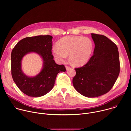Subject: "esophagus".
<instances>
[{"mask_svg": "<svg viewBox=\"0 0 131 131\" xmlns=\"http://www.w3.org/2000/svg\"><path fill=\"white\" fill-rule=\"evenodd\" d=\"M70 68V67H69V66H66V70H68V69H69Z\"/></svg>", "mask_w": 131, "mask_h": 131, "instance_id": "obj_1", "label": "esophagus"}]
</instances>
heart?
Here are the masks:
<instances>
[{"mask_svg":"<svg viewBox=\"0 0 131 131\" xmlns=\"http://www.w3.org/2000/svg\"><path fill=\"white\" fill-rule=\"evenodd\" d=\"M53 47L52 53L58 62L64 63L69 55L71 63L76 66H81L88 63L93 49V43L88 37L81 36L65 37Z\"/></svg>","mask_w":131,"mask_h":131,"instance_id":"heart-1","label":"heart"}]
</instances>
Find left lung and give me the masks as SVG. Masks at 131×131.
Listing matches in <instances>:
<instances>
[{
    "label": "left lung",
    "instance_id": "1",
    "mask_svg": "<svg viewBox=\"0 0 131 131\" xmlns=\"http://www.w3.org/2000/svg\"><path fill=\"white\" fill-rule=\"evenodd\" d=\"M95 43L93 55L81 67L75 68L73 85L87 97L103 95L114 86L120 72L118 49L107 37L91 34Z\"/></svg>",
    "mask_w": 131,
    "mask_h": 131
}]
</instances>
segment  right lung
Segmentation results:
<instances>
[{
	"label": "right lung",
	"instance_id": "obj_1",
	"mask_svg": "<svg viewBox=\"0 0 131 131\" xmlns=\"http://www.w3.org/2000/svg\"><path fill=\"white\" fill-rule=\"evenodd\" d=\"M52 36L29 37L18 42L11 52V74L17 86L26 95L38 97L49 93L53 88L58 73L66 71L64 65L55 63L52 54ZM38 53L43 60L41 71L35 77L27 76L21 69V61L26 54Z\"/></svg>",
	"mask_w": 131,
	"mask_h": 131
}]
</instances>
